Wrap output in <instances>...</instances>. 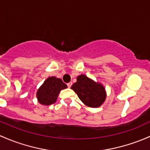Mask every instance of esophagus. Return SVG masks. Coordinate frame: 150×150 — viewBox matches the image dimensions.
Masks as SVG:
<instances>
[{
  "label": "esophagus",
  "instance_id": "esophagus-1",
  "mask_svg": "<svg viewBox=\"0 0 150 150\" xmlns=\"http://www.w3.org/2000/svg\"><path fill=\"white\" fill-rule=\"evenodd\" d=\"M72 82H70V83H67V87H68V88H70L71 87V86H72Z\"/></svg>",
  "mask_w": 150,
  "mask_h": 150
}]
</instances>
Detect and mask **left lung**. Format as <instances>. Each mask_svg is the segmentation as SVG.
<instances>
[{
	"mask_svg": "<svg viewBox=\"0 0 150 150\" xmlns=\"http://www.w3.org/2000/svg\"><path fill=\"white\" fill-rule=\"evenodd\" d=\"M83 103L92 108L99 107L105 99V88L84 75L77 78V82L71 86Z\"/></svg>",
	"mask_w": 150,
	"mask_h": 150,
	"instance_id": "1",
	"label": "left lung"
}]
</instances>
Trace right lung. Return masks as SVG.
I'll use <instances>...</instances> for the list:
<instances>
[{"mask_svg":"<svg viewBox=\"0 0 150 150\" xmlns=\"http://www.w3.org/2000/svg\"><path fill=\"white\" fill-rule=\"evenodd\" d=\"M67 88V85L63 83L61 79L50 77L38 90L37 93L38 100L43 105H51L56 102L61 90Z\"/></svg>","mask_w":150,"mask_h":150,"instance_id":"right-lung-1","label":"right lung"}]
</instances>
